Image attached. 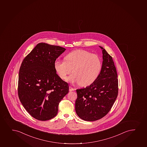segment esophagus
I'll list each match as a JSON object with an SVG mask.
<instances>
[{
  "instance_id": "esophagus-1",
  "label": "esophagus",
  "mask_w": 147,
  "mask_h": 147,
  "mask_svg": "<svg viewBox=\"0 0 147 147\" xmlns=\"http://www.w3.org/2000/svg\"><path fill=\"white\" fill-rule=\"evenodd\" d=\"M74 88H73L72 87H71V86H69V91H74Z\"/></svg>"
}]
</instances>
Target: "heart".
I'll return each instance as SVG.
<instances>
[{"label":"heart","mask_w":147,"mask_h":147,"mask_svg":"<svg viewBox=\"0 0 147 147\" xmlns=\"http://www.w3.org/2000/svg\"><path fill=\"white\" fill-rule=\"evenodd\" d=\"M65 61L56 59L54 69L59 78L72 84H80L82 86H90L94 82L100 73L102 64L96 54L84 50H76L67 54Z\"/></svg>","instance_id":"obj_1"}]
</instances>
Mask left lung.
Instances as JSON below:
<instances>
[{"label": "left lung", "instance_id": "left-lung-1", "mask_svg": "<svg viewBox=\"0 0 147 147\" xmlns=\"http://www.w3.org/2000/svg\"><path fill=\"white\" fill-rule=\"evenodd\" d=\"M102 67L94 82L86 88L76 89L75 109L84 121L102 118L111 109L118 93L117 73L113 60L102 47Z\"/></svg>", "mask_w": 147, "mask_h": 147}]
</instances>
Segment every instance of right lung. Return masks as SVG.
Instances as JSON below:
<instances>
[{"label": "right lung", "instance_id": "right-lung-1", "mask_svg": "<svg viewBox=\"0 0 147 147\" xmlns=\"http://www.w3.org/2000/svg\"><path fill=\"white\" fill-rule=\"evenodd\" d=\"M61 47L38 44L23 59L19 72L18 93L23 107L34 118L46 121L58 113L68 84L54 69V61L65 51Z\"/></svg>", "mask_w": 147, "mask_h": 147}]
</instances>
